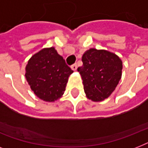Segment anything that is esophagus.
<instances>
[{"mask_svg":"<svg viewBox=\"0 0 148 148\" xmlns=\"http://www.w3.org/2000/svg\"><path fill=\"white\" fill-rule=\"evenodd\" d=\"M71 69L73 70V71H76L77 68V66L76 64H74L71 65Z\"/></svg>","mask_w":148,"mask_h":148,"instance_id":"esophagus-1","label":"esophagus"}]
</instances>
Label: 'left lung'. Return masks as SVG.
<instances>
[{
	"label": "left lung",
	"mask_w": 148,
	"mask_h": 148,
	"mask_svg": "<svg viewBox=\"0 0 148 148\" xmlns=\"http://www.w3.org/2000/svg\"><path fill=\"white\" fill-rule=\"evenodd\" d=\"M82 62L77 71L87 97L99 102L110 97L121 78V59L106 50L90 48L83 54Z\"/></svg>",
	"instance_id": "left-lung-1"
}]
</instances>
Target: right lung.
Here are the masks:
<instances>
[{
  "mask_svg": "<svg viewBox=\"0 0 148 148\" xmlns=\"http://www.w3.org/2000/svg\"><path fill=\"white\" fill-rule=\"evenodd\" d=\"M73 72L54 47H45L29 59L25 77L37 97L54 102L63 96Z\"/></svg>",
  "mask_w": 148,
  "mask_h": 148,
  "instance_id": "right-lung-1",
  "label": "right lung"
}]
</instances>
